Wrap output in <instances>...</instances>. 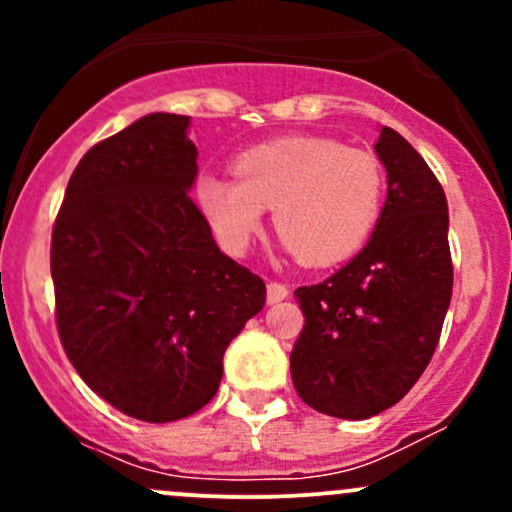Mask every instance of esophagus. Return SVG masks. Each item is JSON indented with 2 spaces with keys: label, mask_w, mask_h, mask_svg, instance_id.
<instances>
[{
  "label": "esophagus",
  "mask_w": 512,
  "mask_h": 512,
  "mask_svg": "<svg viewBox=\"0 0 512 512\" xmlns=\"http://www.w3.org/2000/svg\"><path fill=\"white\" fill-rule=\"evenodd\" d=\"M284 298H289V289H286V284H281V281H269V284H267V303L274 305V303L284 301Z\"/></svg>",
  "instance_id": "esophagus-1"
}]
</instances>
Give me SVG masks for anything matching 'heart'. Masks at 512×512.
<instances>
[{"instance_id": "1", "label": "heart", "mask_w": 512, "mask_h": 512, "mask_svg": "<svg viewBox=\"0 0 512 512\" xmlns=\"http://www.w3.org/2000/svg\"><path fill=\"white\" fill-rule=\"evenodd\" d=\"M233 178L202 173L195 199L223 248L245 252L274 207V228L301 260L334 264L373 236L385 204L378 156L327 137H279L245 149Z\"/></svg>"}]
</instances>
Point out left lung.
Listing matches in <instances>:
<instances>
[{"mask_svg":"<svg viewBox=\"0 0 512 512\" xmlns=\"http://www.w3.org/2000/svg\"><path fill=\"white\" fill-rule=\"evenodd\" d=\"M387 202L368 245L322 284L296 289L305 325L291 378L308 407L368 419L397 404L436 351L452 296L448 199L395 129L375 144Z\"/></svg>","mask_w":512,"mask_h":512,"instance_id":"8db88e82","label":"left lung"}]
</instances>
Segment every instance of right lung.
<instances>
[{
  "label": "right lung",
  "mask_w": 512,
  "mask_h": 512,
  "mask_svg": "<svg viewBox=\"0 0 512 512\" xmlns=\"http://www.w3.org/2000/svg\"><path fill=\"white\" fill-rule=\"evenodd\" d=\"M187 125L154 113L91 146L52 226L64 354L96 395L149 424L211 402L223 351L267 293L219 250L187 192L197 175Z\"/></svg>",
  "instance_id": "right-lung-1"
}]
</instances>
